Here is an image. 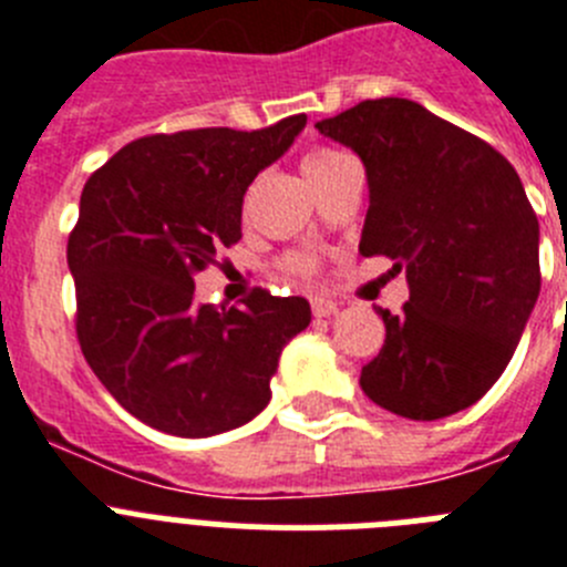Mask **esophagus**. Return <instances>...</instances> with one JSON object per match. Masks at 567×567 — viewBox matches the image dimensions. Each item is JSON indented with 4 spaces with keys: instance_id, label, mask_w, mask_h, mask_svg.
Wrapping results in <instances>:
<instances>
[{
    "instance_id": "34e87169",
    "label": "esophagus",
    "mask_w": 567,
    "mask_h": 567,
    "mask_svg": "<svg viewBox=\"0 0 567 567\" xmlns=\"http://www.w3.org/2000/svg\"><path fill=\"white\" fill-rule=\"evenodd\" d=\"M334 309H338V303L332 298H323V295H315L312 298L315 318H329V315H334Z\"/></svg>"
}]
</instances>
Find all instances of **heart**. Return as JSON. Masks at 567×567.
I'll list each match as a JSON object with an SVG mask.
<instances>
[{"mask_svg": "<svg viewBox=\"0 0 567 567\" xmlns=\"http://www.w3.org/2000/svg\"><path fill=\"white\" fill-rule=\"evenodd\" d=\"M349 155L340 153V150H332V147H315L309 150L307 155H303V162H300V167H303V173H307L309 182H315V178H320V175H327L329 169L338 167L340 162H346ZM287 269H292V272L298 275H312L315 269H318V260L312 258V255H289L287 260Z\"/></svg>", "mask_w": 567, "mask_h": 567, "instance_id": "b5f03b06", "label": "heart"}]
</instances>
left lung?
I'll list each match as a JSON object with an SVG mask.
<instances>
[{
    "mask_svg": "<svg viewBox=\"0 0 567 567\" xmlns=\"http://www.w3.org/2000/svg\"><path fill=\"white\" fill-rule=\"evenodd\" d=\"M315 127L360 155V255L405 269L403 312L360 389L385 412L440 420L505 372L539 298V221L508 158L409 99H365Z\"/></svg>",
    "mask_w": 567,
    "mask_h": 567,
    "instance_id": "obj_1",
    "label": "left lung"
}]
</instances>
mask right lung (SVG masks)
<instances>
[{
    "label": "right lung",
    "instance_id": "obj_1",
    "mask_svg": "<svg viewBox=\"0 0 567 567\" xmlns=\"http://www.w3.org/2000/svg\"><path fill=\"white\" fill-rule=\"evenodd\" d=\"M307 115L264 130L144 135L90 175L68 238L84 360L133 417L173 437H213L269 403L284 346L309 327L307 298L252 289L244 307L195 300L193 275L240 240L255 175Z\"/></svg>",
    "mask_w": 567,
    "mask_h": 567
}]
</instances>
